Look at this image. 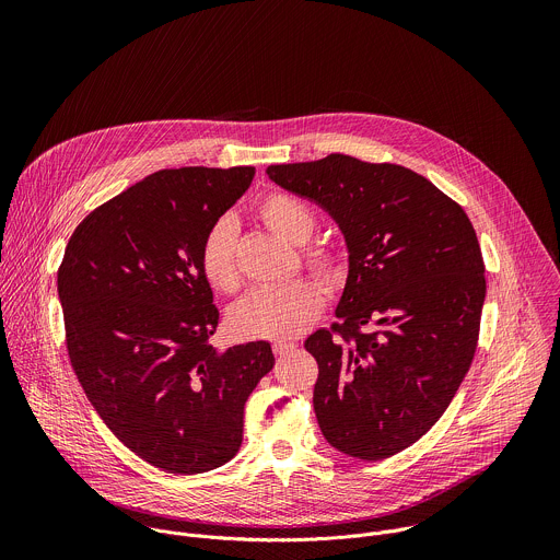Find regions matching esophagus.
I'll return each instance as SVG.
<instances>
[{
	"label": "esophagus",
	"instance_id": "esophagus-1",
	"mask_svg": "<svg viewBox=\"0 0 560 560\" xmlns=\"http://www.w3.org/2000/svg\"><path fill=\"white\" fill-rule=\"evenodd\" d=\"M294 348H296V346H294L292 341H275V343H272V350H275L277 357H285V354L292 352Z\"/></svg>",
	"mask_w": 560,
	"mask_h": 560
}]
</instances>
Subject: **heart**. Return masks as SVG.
I'll return each instance as SVG.
<instances>
[{
	"label": "heart",
	"mask_w": 560,
	"mask_h": 560,
	"mask_svg": "<svg viewBox=\"0 0 560 560\" xmlns=\"http://www.w3.org/2000/svg\"><path fill=\"white\" fill-rule=\"evenodd\" d=\"M259 217L264 223L288 238L290 244H305L316 228V217L303 201L272 192L261 199ZM303 261L328 285H337L346 277V264L330 244H310L303 248ZM199 266L206 281L232 294L244 283L236 255V223L221 217L206 232ZM324 310V290L312 279H294L283 285L259 288L230 310V326L244 339H292L299 337Z\"/></svg>",
	"instance_id": "b5f03b06"
}]
</instances>
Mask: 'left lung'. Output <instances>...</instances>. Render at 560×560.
<instances>
[{
	"instance_id": "8db88e82",
	"label": "left lung",
	"mask_w": 560,
	"mask_h": 560,
	"mask_svg": "<svg viewBox=\"0 0 560 560\" xmlns=\"http://www.w3.org/2000/svg\"><path fill=\"white\" fill-rule=\"evenodd\" d=\"M266 173L328 210L350 253L339 324L305 341L318 428L348 456H394L443 417L471 365L488 290L474 225L396 164L335 152Z\"/></svg>"
}]
</instances>
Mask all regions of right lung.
I'll list each match as a JSON object with an SVG mask.
<instances>
[{"label":"right lung","instance_id":"right-lung-1","mask_svg":"<svg viewBox=\"0 0 560 560\" xmlns=\"http://www.w3.org/2000/svg\"><path fill=\"white\" fill-rule=\"evenodd\" d=\"M253 177V166L152 173L74 228L57 272L66 348L89 401L168 474H201L238 452L244 406L275 365L268 341L225 352L208 341L219 310L201 242Z\"/></svg>","mask_w":560,"mask_h":560}]
</instances>
